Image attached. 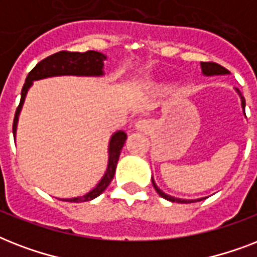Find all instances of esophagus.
Instances as JSON below:
<instances>
[{
    "instance_id": "esophagus-1",
    "label": "esophagus",
    "mask_w": 257,
    "mask_h": 257,
    "mask_svg": "<svg viewBox=\"0 0 257 257\" xmlns=\"http://www.w3.org/2000/svg\"><path fill=\"white\" fill-rule=\"evenodd\" d=\"M151 121L149 120H145V118H140V120L136 121V124H135V128H136V131H139V132H147V131H149V128H151Z\"/></svg>"
}]
</instances>
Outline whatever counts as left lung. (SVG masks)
I'll use <instances>...</instances> for the list:
<instances>
[{"instance_id":"8db88e82","label":"left lung","mask_w":257,"mask_h":257,"mask_svg":"<svg viewBox=\"0 0 257 257\" xmlns=\"http://www.w3.org/2000/svg\"><path fill=\"white\" fill-rule=\"evenodd\" d=\"M201 69H203V73L207 74V76H215V74H227V73H229V70L225 69L224 66L219 65V64H216V62H201ZM236 90H237V93L240 94V98H241V106H243L244 113H245V98H244L243 94H241V92H240L239 89H236ZM152 184H153V187H155V189H156V192L161 196V197H164L165 200H169V201H173V203L176 201V203L187 204V203H195V201H200V200H203V199H199V200L175 199V197H172V196L167 195V193H164V192L161 191L160 188L157 187L156 183H155V180H153V179H152Z\"/></svg>"}]
</instances>
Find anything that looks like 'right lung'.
Wrapping results in <instances>:
<instances>
[{"instance_id":"1","label":"right lung","mask_w":257,"mask_h":257,"mask_svg":"<svg viewBox=\"0 0 257 257\" xmlns=\"http://www.w3.org/2000/svg\"><path fill=\"white\" fill-rule=\"evenodd\" d=\"M105 56L102 53L94 52V50H88L85 53L80 52H68V50H61L57 53L52 54L49 57L44 58L40 61L33 69L30 70L26 81L22 86L21 90V101L17 106L16 114H14L13 121V135H16L17 129L18 114L21 112L22 104L25 100L28 89L32 86L33 81L41 80V78L53 77V76H101L102 74V66H104ZM126 135L122 131H118L112 136L110 143H109V163L108 169L105 172L104 177L101 181L93 188L92 191L80 197L74 199H65V201L70 203H82V201H89V200L96 199L97 196H100L102 192L106 189L110 181L113 180L114 172H116V165L120 157L121 149L124 147Z\"/></svg>"}]
</instances>
